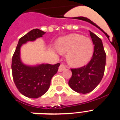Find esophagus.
<instances>
[{
    "label": "esophagus",
    "instance_id": "34e87169",
    "mask_svg": "<svg viewBox=\"0 0 120 120\" xmlns=\"http://www.w3.org/2000/svg\"><path fill=\"white\" fill-rule=\"evenodd\" d=\"M65 69V66L63 64H61L59 67V69H58V71L59 72H62V71H64Z\"/></svg>",
    "mask_w": 120,
    "mask_h": 120
}]
</instances>
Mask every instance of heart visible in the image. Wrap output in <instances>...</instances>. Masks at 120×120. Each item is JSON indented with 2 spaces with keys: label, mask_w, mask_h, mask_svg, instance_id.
Returning a JSON list of instances; mask_svg holds the SVG:
<instances>
[{
  "label": "heart",
  "mask_w": 120,
  "mask_h": 120,
  "mask_svg": "<svg viewBox=\"0 0 120 120\" xmlns=\"http://www.w3.org/2000/svg\"><path fill=\"white\" fill-rule=\"evenodd\" d=\"M56 47L60 53H66L68 63L72 67H81L90 61L94 45L90 39L80 34H70L59 38Z\"/></svg>",
  "instance_id": "obj_1"
}]
</instances>
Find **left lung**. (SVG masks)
Listing matches in <instances>:
<instances>
[{
  "instance_id": "left-lung-1",
  "label": "left lung",
  "mask_w": 120,
  "mask_h": 120,
  "mask_svg": "<svg viewBox=\"0 0 120 120\" xmlns=\"http://www.w3.org/2000/svg\"><path fill=\"white\" fill-rule=\"evenodd\" d=\"M89 32L94 45L93 56L86 66L71 69L72 76L68 82L72 90L81 94L91 92L99 84L106 65V53L102 41L94 33Z\"/></svg>"
}]
</instances>
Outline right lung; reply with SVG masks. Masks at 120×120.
<instances>
[{
    "instance_id": "obj_1",
    "label": "right lung",
    "mask_w": 120,
    "mask_h": 120,
    "mask_svg": "<svg viewBox=\"0 0 120 120\" xmlns=\"http://www.w3.org/2000/svg\"><path fill=\"white\" fill-rule=\"evenodd\" d=\"M45 32L34 29L20 38L12 59V77L19 91L29 98H37L47 91L51 79L57 73L60 64L50 65L41 64L35 65L25 64L20 56V49L29 41H34L43 37Z\"/></svg>"
}]
</instances>
